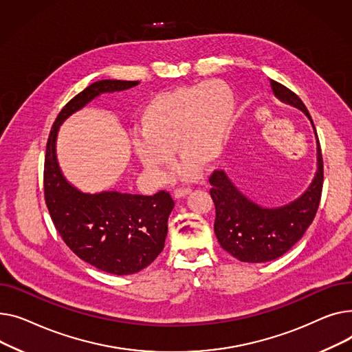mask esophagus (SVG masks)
<instances>
[{"mask_svg": "<svg viewBox=\"0 0 352 352\" xmlns=\"http://www.w3.org/2000/svg\"><path fill=\"white\" fill-rule=\"evenodd\" d=\"M192 192V189L190 188H177L176 190H175V197H184L186 195H189Z\"/></svg>", "mask_w": 352, "mask_h": 352, "instance_id": "1", "label": "esophagus"}]
</instances>
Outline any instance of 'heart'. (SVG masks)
Here are the masks:
<instances>
[{
	"label": "heart",
	"mask_w": 352,
	"mask_h": 352,
	"mask_svg": "<svg viewBox=\"0 0 352 352\" xmlns=\"http://www.w3.org/2000/svg\"><path fill=\"white\" fill-rule=\"evenodd\" d=\"M236 120V98L221 80L179 87L153 96L143 107L142 136L135 151L142 164L164 180L175 164L184 160L182 173L195 177L199 166L209 168L223 155Z\"/></svg>",
	"instance_id": "obj_1"
}]
</instances>
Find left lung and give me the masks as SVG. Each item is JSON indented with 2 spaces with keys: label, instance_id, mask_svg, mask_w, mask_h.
Here are the masks:
<instances>
[{
  "label": "left lung",
  "instance_id": "1",
  "mask_svg": "<svg viewBox=\"0 0 352 352\" xmlns=\"http://www.w3.org/2000/svg\"><path fill=\"white\" fill-rule=\"evenodd\" d=\"M274 95L301 109L311 120L302 100L292 89L272 80ZM318 169L301 197L277 209H263L243 196L223 170L209 177L210 196L216 208L214 233L223 249L244 263H264L281 257L304 236L318 210L322 192V155L317 136Z\"/></svg>",
  "mask_w": 352,
  "mask_h": 352
}]
</instances>
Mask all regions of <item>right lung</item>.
<instances>
[{
	"instance_id": "add662e5",
	"label": "right lung",
	"mask_w": 352,
	"mask_h": 352,
	"mask_svg": "<svg viewBox=\"0 0 352 352\" xmlns=\"http://www.w3.org/2000/svg\"><path fill=\"white\" fill-rule=\"evenodd\" d=\"M138 84V80L103 79L74 96L51 128L44 164L45 203L59 236L80 260L116 276L138 273L160 254L175 201L164 190L153 196L82 193L62 175L55 142L60 123L92 99Z\"/></svg>"
}]
</instances>
